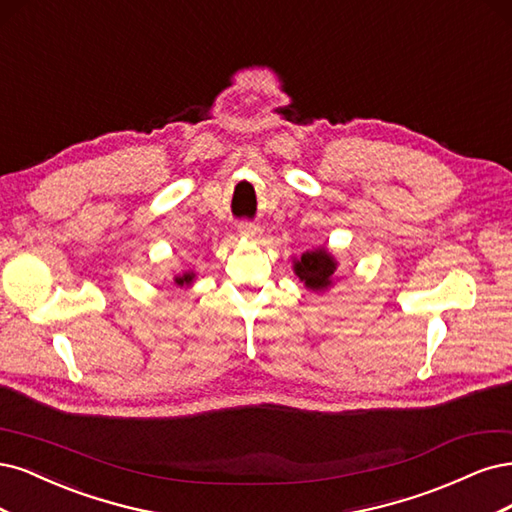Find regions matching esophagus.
I'll return each mask as SVG.
<instances>
[{"mask_svg": "<svg viewBox=\"0 0 512 512\" xmlns=\"http://www.w3.org/2000/svg\"><path fill=\"white\" fill-rule=\"evenodd\" d=\"M238 234H240L242 238L255 240V238H259V234H261V227L255 225V223H240V225H238Z\"/></svg>", "mask_w": 512, "mask_h": 512, "instance_id": "34e87169", "label": "esophagus"}]
</instances>
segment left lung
<instances>
[{
    "label": "left lung",
    "instance_id": "left-lung-1",
    "mask_svg": "<svg viewBox=\"0 0 512 512\" xmlns=\"http://www.w3.org/2000/svg\"><path fill=\"white\" fill-rule=\"evenodd\" d=\"M336 270L338 261L327 246H317V249L302 253V257H293V272L308 291H327L338 280Z\"/></svg>",
    "mask_w": 512,
    "mask_h": 512
}]
</instances>
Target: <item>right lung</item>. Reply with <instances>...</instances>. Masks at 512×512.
I'll return each mask as SVG.
<instances>
[{
	"mask_svg": "<svg viewBox=\"0 0 512 512\" xmlns=\"http://www.w3.org/2000/svg\"><path fill=\"white\" fill-rule=\"evenodd\" d=\"M172 280H174V285H176V287H180V289H187V287H191V285H193L195 272H193V270H189V272H183V274H176Z\"/></svg>",
	"mask_w": 512,
	"mask_h": 512,
	"instance_id": "add662e5",
	"label": "right lung"
}]
</instances>
